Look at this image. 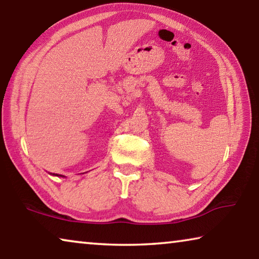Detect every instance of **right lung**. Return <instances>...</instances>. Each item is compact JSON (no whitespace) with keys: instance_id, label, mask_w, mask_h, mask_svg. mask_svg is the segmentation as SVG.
I'll return each instance as SVG.
<instances>
[{"instance_id":"1","label":"right lung","mask_w":259,"mask_h":259,"mask_svg":"<svg viewBox=\"0 0 259 259\" xmlns=\"http://www.w3.org/2000/svg\"><path fill=\"white\" fill-rule=\"evenodd\" d=\"M56 176H58V175H56ZM60 177H61V175H60ZM64 177V176H63Z\"/></svg>"}]
</instances>
